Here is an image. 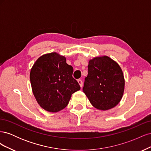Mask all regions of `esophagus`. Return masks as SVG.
<instances>
[{
  "mask_svg": "<svg viewBox=\"0 0 151 151\" xmlns=\"http://www.w3.org/2000/svg\"><path fill=\"white\" fill-rule=\"evenodd\" d=\"M77 82H78V83L80 85L81 88H82V87H83V81H82V80H81V79H78V80H77Z\"/></svg>",
  "mask_w": 151,
  "mask_h": 151,
  "instance_id": "34e87169",
  "label": "esophagus"
}]
</instances>
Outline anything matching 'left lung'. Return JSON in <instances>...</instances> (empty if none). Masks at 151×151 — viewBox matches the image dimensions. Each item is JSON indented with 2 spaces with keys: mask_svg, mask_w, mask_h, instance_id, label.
I'll list each match as a JSON object with an SVG mask.
<instances>
[{
  "mask_svg": "<svg viewBox=\"0 0 151 151\" xmlns=\"http://www.w3.org/2000/svg\"><path fill=\"white\" fill-rule=\"evenodd\" d=\"M125 80L118 63L107 56L90 60L83 92L94 107L108 110L117 105L123 96Z\"/></svg>",
  "mask_w": 151,
  "mask_h": 151,
  "instance_id": "8db88e82",
  "label": "left lung"
}]
</instances>
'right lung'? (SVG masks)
Wrapping results in <instances>:
<instances>
[{"mask_svg": "<svg viewBox=\"0 0 151 151\" xmlns=\"http://www.w3.org/2000/svg\"><path fill=\"white\" fill-rule=\"evenodd\" d=\"M73 67L65 57L54 52L43 55L35 62L30 72V81L40 106L50 112L65 108L71 96L81 87L72 77Z\"/></svg>", "mask_w": 151, "mask_h": 151, "instance_id": "add662e5", "label": "right lung"}]
</instances>
